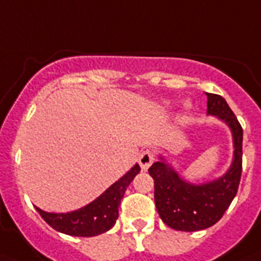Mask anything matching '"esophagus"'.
Here are the masks:
<instances>
[{
  "mask_svg": "<svg viewBox=\"0 0 261 261\" xmlns=\"http://www.w3.org/2000/svg\"><path fill=\"white\" fill-rule=\"evenodd\" d=\"M154 161H155V155L154 152L150 150L143 151V152L139 155V158H138L139 166H141V168L143 170V171H147L148 167H150L151 164L154 163Z\"/></svg>",
  "mask_w": 261,
  "mask_h": 261,
  "instance_id": "esophagus-1",
  "label": "esophagus"
}]
</instances>
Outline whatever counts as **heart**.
I'll use <instances>...</instances> for the list:
<instances>
[{
  "label": "heart",
  "mask_w": 261,
  "mask_h": 261,
  "mask_svg": "<svg viewBox=\"0 0 261 261\" xmlns=\"http://www.w3.org/2000/svg\"><path fill=\"white\" fill-rule=\"evenodd\" d=\"M191 107V103H186V109H190Z\"/></svg>",
  "instance_id": "b5f03b06"
}]
</instances>
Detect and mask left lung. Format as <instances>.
<instances>
[{
    "label": "left lung",
    "instance_id": "obj_1",
    "mask_svg": "<svg viewBox=\"0 0 261 261\" xmlns=\"http://www.w3.org/2000/svg\"><path fill=\"white\" fill-rule=\"evenodd\" d=\"M205 95L207 115L222 120L231 131L233 159L222 176L204 183L185 180L162 154L159 161L148 168V174L154 179L158 214L176 231H200L218 223L235 198L242 176V126L224 98L211 93Z\"/></svg>",
    "mask_w": 261,
    "mask_h": 261
}]
</instances>
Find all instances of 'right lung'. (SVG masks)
<instances>
[{
	"label": "right lung",
	"instance_id": "add662e5",
	"mask_svg": "<svg viewBox=\"0 0 261 261\" xmlns=\"http://www.w3.org/2000/svg\"><path fill=\"white\" fill-rule=\"evenodd\" d=\"M141 171L139 164L135 163L120 179L107 188L103 194L85 207L71 212H46L36 207L50 227L70 236L91 238L113 228L118 219V208L127 187Z\"/></svg>",
	"mask_w": 261,
	"mask_h": 261
}]
</instances>
